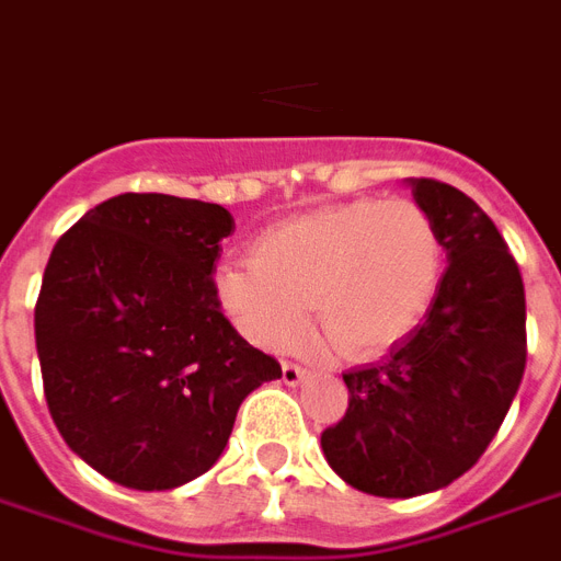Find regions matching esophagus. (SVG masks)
<instances>
[{"label": "esophagus", "instance_id": "34e87169", "mask_svg": "<svg viewBox=\"0 0 561 561\" xmlns=\"http://www.w3.org/2000/svg\"><path fill=\"white\" fill-rule=\"evenodd\" d=\"M282 380L288 386H296V383H302L305 380V368L299 366V363H294V359H285L282 363Z\"/></svg>", "mask_w": 561, "mask_h": 561}]
</instances>
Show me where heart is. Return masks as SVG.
Segmentation results:
<instances>
[{
  "instance_id": "b5f03b06",
  "label": "heart",
  "mask_w": 561,
  "mask_h": 561,
  "mask_svg": "<svg viewBox=\"0 0 561 561\" xmlns=\"http://www.w3.org/2000/svg\"><path fill=\"white\" fill-rule=\"evenodd\" d=\"M440 262L438 230L421 204L357 198L267 227L250 265L218 267L216 294L253 343H294L311 302L322 325L313 343L371 357L412 334L430 311Z\"/></svg>"
}]
</instances>
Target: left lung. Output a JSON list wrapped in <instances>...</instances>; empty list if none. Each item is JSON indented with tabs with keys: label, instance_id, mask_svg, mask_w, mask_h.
<instances>
[{
	"label": "left lung",
	"instance_id": "obj_1",
	"mask_svg": "<svg viewBox=\"0 0 561 561\" xmlns=\"http://www.w3.org/2000/svg\"><path fill=\"white\" fill-rule=\"evenodd\" d=\"M446 250L426 320L377 366L345 371L348 409L322 453L354 490L412 499L476 467L516 398L527 359L525 282L499 227L461 190L414 178Z\"/></svg>",
	"mask_w": 561,
	"mask_h": 561
}]
</instances>
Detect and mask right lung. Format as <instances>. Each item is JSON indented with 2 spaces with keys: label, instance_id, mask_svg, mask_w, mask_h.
Returning a JSON list of instances; mask_svg holds the SVG:
<instances>
[{
  "label": "right lung",
  "instance_id": "add662e5",
  "mask_svg": "<svg viewBox=\"0 0 561 561\" xmlns=\"http://www.w3.org/2000/svg\"><path fill=\"white\" fill-rule=\"evenodd\" d=\"M225 207L123 193L59 236L34 308L45 400L66 444L131 490H172L225 453L250 391L282 377L221 313Z\"/></svg>",
  "mask_w": 561,
  "mask_h": 561
}]
</instances>
